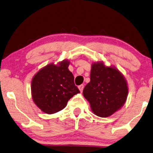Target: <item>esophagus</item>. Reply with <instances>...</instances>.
Returning <instances> with one entry per match:
<instances>
[{
    "mask_svg": "<svg viewBox=\"0 0 153 153\" xmlns=\"http://www.w3.org/2000/svg\"><path fill=\"white\" fill-rule=\"evenodd\" d=\"M83 88H84L83 85H79V89L80 90V91H81V93H82V90H83Z\"/></svg>",
    "mask_w": 153,
    "mask_h": 153,
    "instance_id": "34e87169",
    "label": "esophagus"
}]
</instances>
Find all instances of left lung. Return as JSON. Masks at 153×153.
I'll list each match as a JSON object with an SVG mask.
<instances>
[{"label": "left lung", "instance_id": "1", "mask_svg": "<svg viewBox=\"0 0 153 153\" xmlns=\"http://www.w3.org/2000/svg\"><path fill=\"white\" fill-rule=\"evenodd\" d=\"M93 113L108 117L121 108L128 95L126 78L114 66H107L103 61L91 64L90 82L82 92Z\"/></svg>", "mask_w": 153, "mask_h": 153}]
</instances>
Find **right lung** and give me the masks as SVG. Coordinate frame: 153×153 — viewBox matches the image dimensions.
Masks as SVG:
<instances>
[{
	"label": "right lung",
	"mask_w": 153,
	"mask_h": 153,
	"mask_svg": "<svg viewBox=\"0 0 153 153\" xmlns=\"http://www.w3.org/2000/svg\"><path fill=\"white\" fill-rule=\"evenodd\" d=\"M70 61L50 63L34 74L31 82V94L34 104L45 113L51 114L64 109L71 97L80 91L74 85L69 71Z\"/></svg>",
	"instance_id": "add662e5"
}]
</instances>
